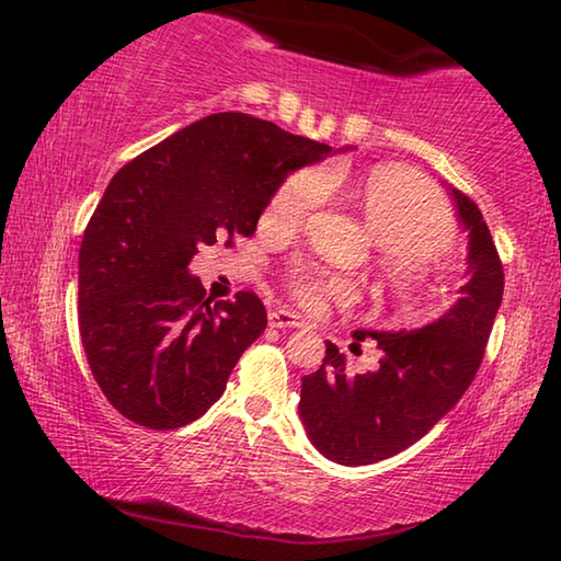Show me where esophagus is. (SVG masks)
I'll use <instances>...</instances> for the list:
<instances>
[{
  "instance_id": "1",
  "label": "esophagus",
  "mask_w": 561,
  "mask_h": 561,
  "mask_svg": "<svg viewBox=\"0 0 561 561\" xmlns=\"http://www.w3.org/2000/svg\"><path fill=\"white\" fill-rule=\"evenodd\" d=\"M270 327L299 329V327H304V321L299 314H294V311H289V309H274V311H270Z\"/></svg>"
}]
</instances>
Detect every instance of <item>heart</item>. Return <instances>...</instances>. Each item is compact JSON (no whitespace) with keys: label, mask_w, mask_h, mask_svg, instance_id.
I'll list each match as a JSON object with an SVG mask.
<instances>
[{"label":"heart","mask_w":561,"mask_h":561,"mask_svg":"<svg viewBox=\"0 0 561 561\" xmlns=\"http://www.w3.org/2000/svg\"><path fill=\"white\" fill-rule=\"evenodd\" d=\"M336 178H331V185ZM327 178L321 170H299L272 195L264 222L294 230L324 203ZM354 203L366 227L381 244V272L398 301H413L453 237L450 213L421 175L405 168H376L354 187ZM289 289L307 309L354 297L351 284L311 267L291 272Z\"/></svg>","instance_id":"1"}]
</instances>
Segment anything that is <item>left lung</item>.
Masks as SVG:
<instances>
[{
    "label": "left lung",
    "instance_id": "obj_1",
    "mask_svg": "<svg viewBox=\"0 0 561 561\" xmlns=\"http://www.w3.org/2000/svg\"><path fill=\"white\" fill-rule=\"evenodd\" d=\"M445 190L468 232V279L453 307L413 331L356 329V341L376 339V371L351 374L346 356L327 341L324 364L301 378L304 428L314 448L339 465H371L411 448L450 413L480 368L505 272L478 205L460 190Z\"/></svg>",
    "mask_w": 561,
    "mask_h": 561
}]
</instances>
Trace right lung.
Wrapping results in <instances>:
<instances>
[{
	"mask_svg": "<svg viewBox=\"0 0 561 561\" xmlns=\"http://www.w3.org/2000/svg\"><path fill=\"white\" fill-rule=\"evenodd\" d=\"M327 144L247 113H213L123 165L79 250V329L111 405L153 431L183 428L267 329L257 294L207 297L187 272L201 244L250 237L289 173Z\"/></svg>",
	"mask_w": 561,
	"mask_h": 561,
	"instance_id": "obj_1",
	"label": "right lung"
}]
</instances>
